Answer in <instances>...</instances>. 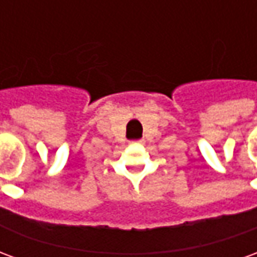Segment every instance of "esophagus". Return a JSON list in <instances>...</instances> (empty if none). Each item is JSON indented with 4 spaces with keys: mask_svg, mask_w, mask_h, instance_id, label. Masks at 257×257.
<instances>
[{
    "mask_svg": "<svg viewBox=\"0 0 257 257\" xmlns=\"http://www.w3.org/2000/svg\"><path fill=\"white\" fill-rule=\"evenodd\" d=\"M142 143H143V140H132V142H131V145H132V146L142 145Z\"/></svg>",
    "mask_w": 257,
    "mask_h": 257,
    "instance_id": "obj_1",
    "label": "esophagus"
}]
</instances>
